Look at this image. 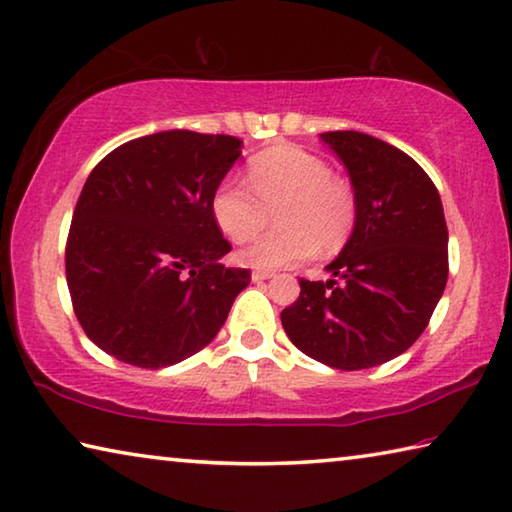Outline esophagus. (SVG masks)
I'll return each instance as SVG.
<instances>
[{
    "label": "esophagus",
    "instance_id": "34e87169",
    "mask_svg": "<svg viewBox=\"0 0 512 512\" xmlns=\"http://www.w3.org/2000/svg\"><path fill=\"white\" fill-rule=\"evenodd\" d=\"M271 278H273V271H253V282H264Z\"/></svg>",
    "mask_w": 512,
    "mask_h": 512
}]
</instances>
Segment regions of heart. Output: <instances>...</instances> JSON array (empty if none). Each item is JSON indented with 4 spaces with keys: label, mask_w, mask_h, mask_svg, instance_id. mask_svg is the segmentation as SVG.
<instances>
[{
    "label": "heart",
    "mask_w": 512,
    "mask_h": 512,
    "mask_svg": "<svg viewBox=\"0 0 512 512\" xmlns=\"http://www.w3.org/2000/svg\"><path fill=\"white\" fill-rule=\"evenodd\" d=\"M248 184L225 180L212 196V216L227 239H253L275 209L273 230L239 253V262L259 271L291 266L314 255L316 246L332 253L348 239L355 223V196L316 154L282 145L255 154Z\"/></svg>",
    "instance_id": "1"
}]
</instances>
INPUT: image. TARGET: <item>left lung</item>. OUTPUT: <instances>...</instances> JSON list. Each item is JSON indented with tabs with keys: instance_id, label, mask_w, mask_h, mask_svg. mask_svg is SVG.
Here are the masks:
<instances>
[{
	"instance_id": "8db88e82",
	"label": "left lung",
	"mask_w": 512,
	"mask_h": 512,
	"mask_svg": "<svg viewBox=\"0 0 512 512\" xmlns=\"http://www.w3.org/2000/svg\"><path fill=\"white\" fill-rule=\"evenodd\" d=\"M353 184V232L326 271L300 280L280 314L298 351L332 369L378 367L408 351L426 330L449 275V232L431 177L376 136L326 132Z\"/></svg>"
}]
</instances>
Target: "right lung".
<instances>
[{
  "label": "right lung",
  "instance_id": "1",
  "mask_svg": "<svg viewBox=\"0 0 512 512\" xmlns=\"http://www.w3.org/2000/svg\"><path fill=\"white\" fill-rule=\"evenodd\" d=\"M225 134L168 129L127 141L93 168L66 246V280L81 328L134 367L177 364L218 335L250 271L232 250L212 196L241 157Z\"/></svg>",
  "mask_w": 512,
  "mask_h": 512
}]
</instances>
